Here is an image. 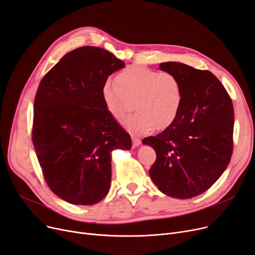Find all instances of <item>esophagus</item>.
<instances>
[{
	"label": "esophagus",
	"mask_w": 255,
	"mask_h": 255,
	"mask_svg": "<svg viewBox=\"0 0 255 255\" xmlns=\"http://www.w3.org/2000/svg\"><path fill=\"white\" fill-rule=\"evenodd\" d=\"M131 140H132V148L138 147L139 145L141 144L140 139H138V138H136V137H131Z\"/></svg>",
	"instance_id": "1"
}]
</instances>
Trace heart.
<instances>
[{
  "instance_id": "b5f03b06",
  "label": "heart",
  "mask_w": 255,
  "mask_h": 255,
  "mask_svg": "<svg viewBox=\"0 0 255 255\" xmlns=\"http://www.w3.org/2000/svg\"><path fill=\"white\" fill-rule=\"evenodd\" d=\"M107 111L118 121L132 110L138 111L125 121L132 134H147L171 126L183 103V87L171 72L157 71L141 65L121 70L115 83L107 82L102 90Z\"/></svg>"
}]
</instances>
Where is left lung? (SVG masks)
I'll list each match as a JSON object with an SVG mask.
<instances>
[{
  "label": "left lung",
  "mask_w": 255,
  "mask_h": 255,
  "mask_svg": "<svg viewBox=\"0 0 255 255\" xmlns=\"http://www.w3.org/2000/svg\"><path fill=\"white\" fill-rule=\"evenodd\" d=\"M183 87L177 117L161 134L144 138L156 153L149 169L165 195L190 199L210 189L225 171L233 153L234 107L221 82L211 71L179 62H164Z\"/></svg>",
  "instance_id": "1"
}]
</instances>
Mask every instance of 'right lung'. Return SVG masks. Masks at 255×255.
Wrapping results in <instances>:
<instances>
[{
    "label": "right lung",
    "mask_w": 255,
    "mask_h": 255,
    "mask_svg": "<svg viewBox=\"0 0 255 255\" xmlns=\"http://www.w3.org/2000/svg\"><path fill=\"white\" fill-rule=\"evenodd\" d=\"M124 67L104 48L78 47L47 72L36 92V155L47 186L71 204L103 200L111 185V152L131 147L102 96L108 77Z\"/></svg>",
    "instance_id": "1"
}]
</instances>
